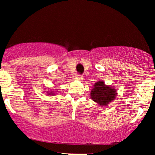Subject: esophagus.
<instances>
[{
    "instance_id": "1",
    "label": "esophagus",
    "mask_w": 155,
    "mask_h": 155,
    "mask_svg": "<svg viewBox=\"0 0 155 155\" xmlns=\"http://www.w3.org/2000/svg\"><path fill=\"white\" fill-rule=\"evenodd\" d=\"M76 78L77 79L81 80V79H82L83 76H82V75H81V74H76Z\"/></svg>"
}]
</instances>
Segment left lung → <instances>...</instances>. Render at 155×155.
Returning <instances> with one entry per match:
<instances>
[{
	"instance_id": "8db88e82",
	"label": "left lung",
	"mask_w": 155,
	"mask_h": 155,
	"mask_svg": "<svg viewBox=\"0 0 155 155\" xmlns=\"http://www.w3.org/2000/svg\"><path fill=\"white\" fill-rule=\"evenodd\" d=\"M91 98L101 106H106L114 100L117 91L111 87L105 85L104 81H98L94 85L91 91Z\"/></svg>"
}]
</instances>
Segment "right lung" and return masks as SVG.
Returning a JSON list of instances; mask_svg holds the SVG:
<instances>
[{
  "instance_id": "obj_1",
  "label": "right lung",
  "mask_w": 155,
  "mask_h": 155,
  "mask_svg": "<svg viewBox=\"0 0 155 155\" xmlns=\"http://www.w3.org/2000/svg\"><path fill=\"white\" fill-rule=\"evenodd\" d=\"M49 94H51V93H49ZM52 95H53V94H52Z\"/></svg>"
}]
</instances>
